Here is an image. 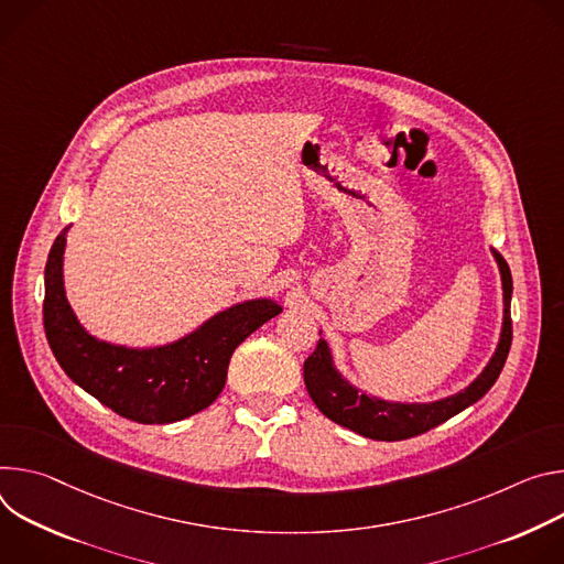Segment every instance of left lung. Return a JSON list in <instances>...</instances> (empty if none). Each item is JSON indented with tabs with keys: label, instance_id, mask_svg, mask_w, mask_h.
<instances>
[{
	"label": "left lung",
	"instance_id": "obj_1",
	"mask_svg": "<svg viewBox=\"0 0 564 564\" xmlns=\"http://www.w3.org/2000/svg\"><path fill=\"white\" fill-rule=\"evenodd\" d=\"M495 260L502 273L505 286V327L502 338H499L497 351L479 373V379L473 381L464 392L448 397L444 401L421 403V405H403V403H388L381 399H371L367 394H358L340 373L334 369L332 354L325 340H318V347L304 360V386L308 397L314 399L318 410L362 436L377 442H401L410 436L423 434L440 423L448 421L451 416L459 414L475 401H479L497 381L499 371H502L511 340H513V323H511V293L513 280L507 260L495 250Z\"/></svg>",
	"mask_w": 564,
	"mask_h": 564
}]
</instances>
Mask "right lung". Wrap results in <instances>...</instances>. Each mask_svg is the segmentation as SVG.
Masks as SVG:
<instances>
[{
	"label": "right lung",
	"mask_w": 564,
	"mask_h": 564,
	"mask_svg": "<svg viewBox=\"0 0 564 564\" xmlns=\"http://www.w3.org/2000/svg\"><path fill=\"white\" fill-rule=\"evenodd\" d=\"M62 230L44 269V334L67 377L116 414L137 423H174L208 408L226 386L232 351L280 314L273 300L221 311L195 334L154 349H128L91 338L65 297Z\"/></svg>",
	"instance_id": "add662e5"
}]
</instances>
